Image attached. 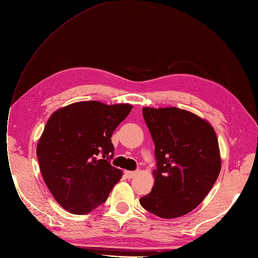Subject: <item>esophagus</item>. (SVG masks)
<instances>
[{"label": "esophagus", "instance_id": "1", "mask_svg": "<svg viewBox=\"0 0 258 258\" xmlns=\"http://www.w3.org/2000/svg\"><path fill=\"white\" fill-rule=\"evenodd\" d=\"M124 174H125V177L127 178V179H132V178H134L136 174H137V171H130V170H125L124 171Z\"/></svg>", "mask_w": 258, "mask_h": 258}]
</instances>
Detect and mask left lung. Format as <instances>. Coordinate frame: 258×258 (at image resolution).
Listing matches in <instances>:
<instances>
[{"instance_id":"8db88e82","label":"left lung","mask_w":258,"mask_h":258,"mask_svg":"<svg viewBox=\"0 0 258 258\" xmlns=\"http://www.w3.org/2000/svg\"><path fill=\"white\" fill-rule=\"evenodd\" d=\"M154 143V185L139 199L163 219L182 217L201 204L221 170L218 137L209 122L176 107H144Z\"/></svg>"}]
</instances>
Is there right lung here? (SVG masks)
Segmentation results:
<instances>
[{
  "instance_id": "right-lung-1",
  "label": "right lung",
  "mask_w": 258,
  "mask_h": 258,
  "mask_svg": "<svg viewBox=\"0 0 258 258\" xmlns=\"http://www.w3.org/2000/svg\"><path fill=\"white\" fill-rule=\"evenodd\" d=\"M132 108L89 101L50 115L36 154L47 187L65 210L88 214L106 202L122 178V171L109 163L114 150L110 138Z\"/></svg>"
}]
</instances>
